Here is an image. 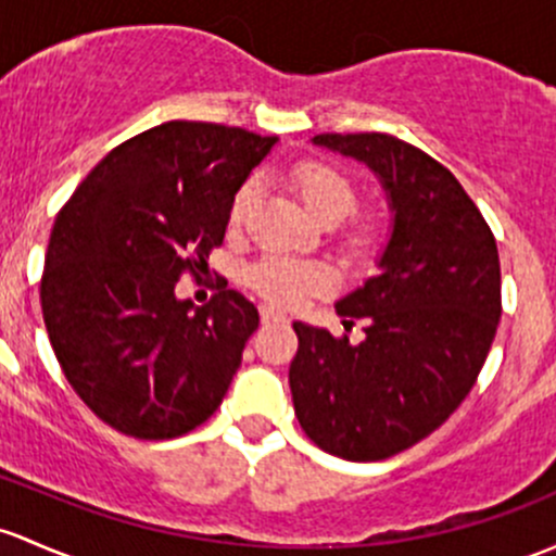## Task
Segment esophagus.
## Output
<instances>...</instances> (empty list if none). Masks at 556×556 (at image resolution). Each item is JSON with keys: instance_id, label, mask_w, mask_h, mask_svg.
Returning a JSON list of instances; mask_svg holds the SVG:
<instances>
[{"instance_id": "1", "label": "esophagus", "mask_w": 556, "mask_h": 556, "mask_svg": "<svg viewBox=\"0 0 556 556\" xmlns=\"http://www.w3.org/2000/svg\"><path fill=\"white\" fill-rule=\"evenodd\" d=\"M261 323H263V325H271V323H288V317H285L282 312H277V308H271V306H261Z\"/></svg>"}]
</instances>
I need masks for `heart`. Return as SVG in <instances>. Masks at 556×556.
<instances>
[{
    "mask_svg": "<svg viewBox=\"0 0 556 556\" xmlns=\"http://www.w3.org/2000/svg\"><path fill=\"white\" fill-rule=\"evenodd\" d=\"M290 180H293L303 207L317 220H336L338 224L356 207V191L346 175L338 173L336 167L323 165V162H301L290 173ZM255 200H258V180H248L231 202V224H242ZM356 242H365L362 233L356 237ZM248 279L266 301L279 303V306H295L306 295L330 288V271L325 266L285 258V255H266L250 268Z\"/></svg>",
    "mask_w": 556,
    "mask_h": 556,
    "instance_id": "b5f03b06",
    "label": "heart"
}]
</instances>
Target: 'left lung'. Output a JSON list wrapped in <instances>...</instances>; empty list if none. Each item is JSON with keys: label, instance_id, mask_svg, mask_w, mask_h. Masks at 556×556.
<instances>
[{"label": "left lung", "instance_id": "1", "mask_svg": "<svg viewBox=\"0 0 556 556\" xmlns=\"http://www.w3.org/2000/svg\"><path fill=\"white\" fill-rule=\"evenodd\" d=\"M378 178L391 231L376 277L336 303L365 338L293 323L295 416L308 440L346 460H383L440 429L475 386L501 319V263L490 226L455 175L386 136H314Z\"/></svg>", "mask_w": 556, "mask_h": 556}]
</instances>
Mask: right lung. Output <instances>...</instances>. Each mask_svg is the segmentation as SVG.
<instances>
[{
	"instance_id": "1",
	"label": "right lung",
	"mask_w": 556,
	"mask_h": 556,
	"mask_svg": "<svg viewBox=\"0 0 556 556\" xmlns=\"http://www.w3.org/2000/svg\"><path fill=\"white\" fill-rule=\"evenodd\" d=\"M277 140L165 122L109 151L58 213L39 290L47 336L79 400L122 434L173 440L224 402L258 308L224 288L191 313L175 285L207 268Z\"/></svg>"
}]
</instances>
